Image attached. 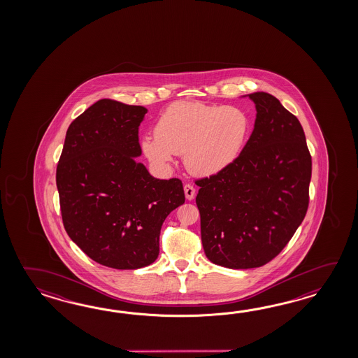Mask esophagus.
Returning <instances> with one entry per match:
<instances>
[{
    "label": "esophagus",
    "mask_w": 358,
    "mask_h": 358,
    "mask_svg": "<svg viewBox=\"0 0 358 358\" xmlns=\"http://www.w3.org/2000/svg\"><path fill=\"white\" fill-rule=\"evenodd\" d=\"M184 193H185V198L188 201H192L194 196H196V189H194V187L192 184H185L184 185Z\"/></svg>",
    "instance_id": "1"
}]
</instances>
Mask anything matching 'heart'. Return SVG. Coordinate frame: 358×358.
<instances>
[{
	"label": "heart",
	"instance_id": "b5f03b06",
	"mask_svg": "<svg viewBox=\"0 0 358 358\" xmlns=\"http://www.w3.org/2000/svg\"><path fill=\"white\" fill-rule=\"evenodd\" d=\"M251 129L248 114L234 106L179 101L160 115L155 138L142 142L145 156L157 165L184 155L185 166L196 176H213L233 164Z\"/></svg>",
	"mask_w": 358,
	"mask_h": 358
}]
</instances>
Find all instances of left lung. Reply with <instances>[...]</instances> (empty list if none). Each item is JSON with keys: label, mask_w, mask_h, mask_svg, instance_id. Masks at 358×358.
I'll use <instances>...</instances> for the list:
<instances>
[{"label": "left lung", "mask_w": 358, "mask_h": 358, "mask_svg": "<svg viewBox=\"0 0 358 358\" xmlns=\"http://www.w3.org/2000/svg\"><path fill=\"white\" fill-rule=\"evenodd\" d=\"M248 96L257 115L242 152L228 168L196 180L206 256L229 268L264 266L275 259L310 202L311 153L301 122L274 96Z\"/></svg>", "instance_id": "8db88e82"}]
</instances>
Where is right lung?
Listing matches in <instances>:
<instances>
[{
	"mask_svg": "<svg viewBox=\"0 0 358 358\" xmlns=\"http://www.w3.org/2000/svg\"><path fill=\"white\" fill-rule=\"evenodd\" d=\"M145 113L99 99L69 125L56 169L70 239L90 259L117 270L155 262L162 222L185 201L180 179H156L136 159Z\"/></svg>",
	"mask_w": 358,
	"mask_h": 358,
	"instance_id": "add662e5",
	"label": "right lung"
}]
</instances>
